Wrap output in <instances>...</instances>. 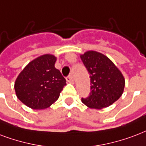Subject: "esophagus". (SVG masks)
<instances>
[{
  "label": "esophagus",
  "mask_w": 146,
  "mask_h": 146,
  "mask_svg": "<svg viewBox=\"0 0 146 146\" xmlns=\"http://www.w3.org/2000/svg\"><path fill=\"white\" fill-rule=\"evenodd\" d=\"M66 81H67L68 82L71 83V84H74V79L72 78V76L67 77V78H66Z\"/></svg>",
  "instance_id": "obj_1"
}]
</instances>
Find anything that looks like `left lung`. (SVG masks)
<instances>
[{"label": "left lung", "mask_w": 146, "mask_h": 146, "mask_svg": "<svg viewBox=\"0 0 146 146\" xmlns=\"http://www.w3.org/2000/svg\"><path fill=\"white\" fill-rule=\"evenodd\" d=\"M91 78V93L81 98L83 104L93 109H102L113 104L122 96L125 79L109 58L96 51L80 55Z\"/></svg>", "instance_id": "8db88e82"}]
</instances>
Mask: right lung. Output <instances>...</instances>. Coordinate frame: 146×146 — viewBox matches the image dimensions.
I'll list each match as a JSON object with an SVG mask.
<instances>
[{
    "label": "right lung",
    "mask_w": 146,
    "mask_h": 146,
    "mask_svg": "<svg viewBox=\"0 0 146 146\" xmlns=\"http://www.w3.org/2000/svg\"><path fill=\"white\" fill-rule=\"evenodd\" d=\"M56 57L41 55L30 62L16 79V94L26 106L34 110L46 109L59 98L66 80L55 68Z\"/></svg>",
    "instance_id": "add662e5"
}]
</instances>
